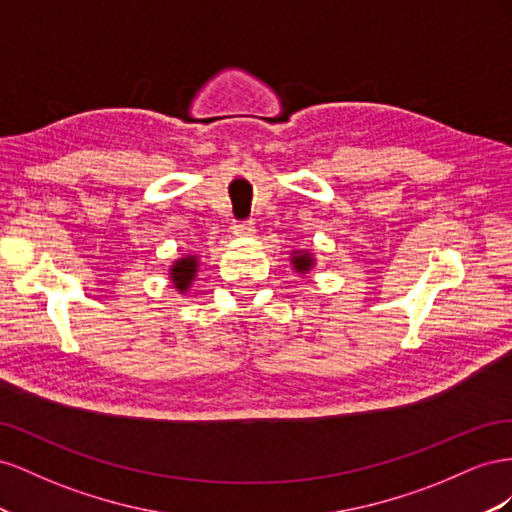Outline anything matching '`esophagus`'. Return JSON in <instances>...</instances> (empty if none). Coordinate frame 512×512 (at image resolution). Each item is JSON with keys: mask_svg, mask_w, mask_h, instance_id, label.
Returning a JSON list of instances; mask_svg holds the SVG:
<instances>
[{"mask_svg": "<svg viewBox=\"0 0 512 512\" xmlns=\"http://www.w3.org/2000/svg\"><path fill=\"white\" fill-rule=\"evenodd\" d=\"M231 231L236 238H251L255 233V225L253 223H233Z\"/></svg>", "mask_w": 512, "mask_h": 512, "instance_id": "1", "label": "esophagus"}]
</instances>
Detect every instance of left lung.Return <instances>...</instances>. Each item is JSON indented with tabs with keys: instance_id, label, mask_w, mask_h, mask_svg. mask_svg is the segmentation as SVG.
<instances>
[{
	"instance_id": "obj_1",
	"label": "left lung",
	"mask_w": 512,
	"mask_h": 512,
	"mask_svg": "<svg viewBox=\"0 0 512 512\" xmlns=\"http://www.w3.org/2000/svg\"><path fill=\"white\" fill-rule=\"evenodd\" d=\"M289 264L300 276H306L315 268L317 259H315V253H311L309 248H294V251L289 253Z\"/></svg>"
}]
</instances>
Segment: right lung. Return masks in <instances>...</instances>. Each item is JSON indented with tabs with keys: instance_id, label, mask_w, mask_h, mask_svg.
<instances>
[{
	"instance_id": "right-lung-1",
	"label": "right lung",
	"mask_w": 512,
	"mask_h": 512,
	"mask_svg": "<svg viewBox=\"0 0 512 512\" xmlns=\"http://www.w3.org/2000/svg\"><path fill=\"white\" fill-rule=\"evenodd\" d=\"M199 266H201V261H199V255H195V253H186L178 259H173V264L167 270L171 287L175 291H180V294H188L197 279Z\"/></svg>"
}]
</instances>
